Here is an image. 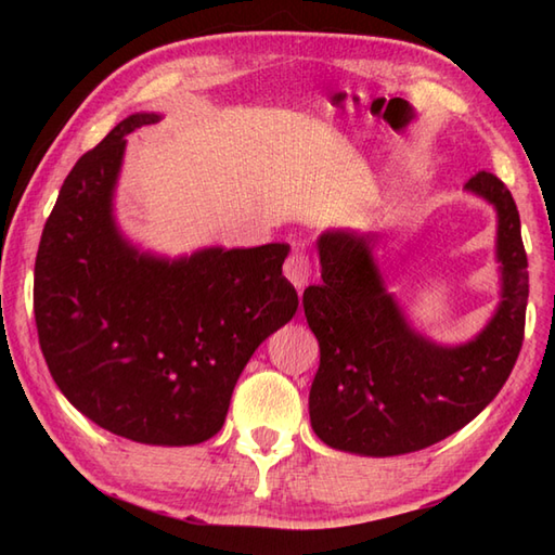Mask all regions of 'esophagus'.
I'll return each mask as SVG.
<instances>
[{"label": "esophagus", "mask_w": 555, "mask_h": 555, "mask_svg": "<svg viewBox=\"0 0 555 555\" xmlns=\"http://www.w3.org/2000/svg\"><path fill=\"white\" fill-rule=\"evenodd\" d=\"M284 274H286V279H288L291 284L296 286L298 291H300V288H305V286H308L310 276H312L310 257L305 255L302 250L291 253V257L286 259V264H284Z\"/></svg>", "instance_id": "1"}]
</instances>
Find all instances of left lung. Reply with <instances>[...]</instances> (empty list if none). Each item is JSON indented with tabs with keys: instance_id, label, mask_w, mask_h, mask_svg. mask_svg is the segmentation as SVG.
Instances as JSON below:
<instances>
[{
	"instance_id": "obj_1",
	"label": "left lung",
	"mask_w": 555,
	"mask_h": 555,
	"mask_svg": "<svg viewBox=\"0 0 555 555\" xmlns=\"http://www.w3.org/2000/svg\"><path fill=\"white\" fill-rule=\"evenodd\" d=\"M465 191L496 209L501 302L463 346H439L408 324L372 255L376 233L338 229L317 241L324 284L302 293L320 340L310 422L336 451L372 457L422 451L473 422L515 367L529 296L520 215L489 171L475 173Z\"/></svg>"
}]
</instances>
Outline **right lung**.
Masks as SVG:
<instances>
[{
  "label": "right lung",
  "instance_id": "right-lung-1",
  "mask_svg": "<svg viewBox=\"0 0 555 555\" xmlns=\"http://www.w3.org/2000/svg\"><path fill=\"white\" fill-rule=\"evenodd\" d=\"M131 114L70 169L35 259V324L68 403L98 427L150 446H193L227 420L233 386L262 340L293 320L281 274L291 247L140 253L114 219Z\"/></svg>",
  "mask_w": 555,
  "mask_h": 555
}]
</instances>
